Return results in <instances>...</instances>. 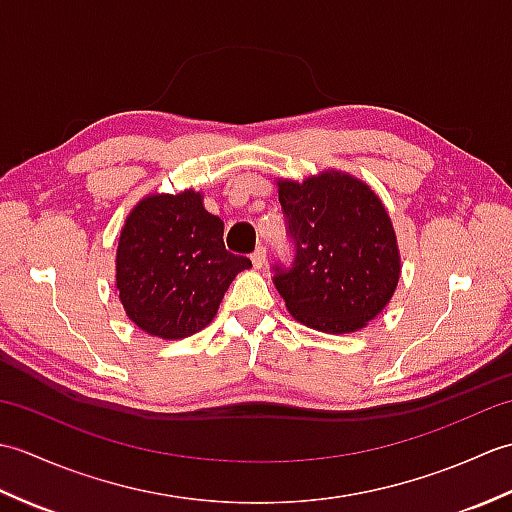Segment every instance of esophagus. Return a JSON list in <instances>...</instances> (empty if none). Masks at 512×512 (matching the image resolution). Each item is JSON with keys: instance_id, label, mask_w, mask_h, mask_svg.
I'll return each mask as SVG.
<instances>
[{"instance_id": "34e87169", "label": "esophagus", "mask_w": 512, "mask_h": 512, "mask_svg": "<svg viewBox=\"0 0 512 512\" xmlns=\"http://www.w3.org/2000/svg\"><path fill=\"white\" fill-rule=\"evenodd\" d=\"M250 259H253V266L255 268H262L266 264V248L264 246H257L255 253L250 255Z\"/></svg>"}]
</instances>
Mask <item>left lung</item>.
I'll use <instances>...</instances> for the list:
<instances>
[{"label":"left lung","instance_id":"left-lung-1","mask_svg":"<svg viewBox=\"0 0 512 512\" xmlns=\"http://www.w3.org/2000/svg\"><path fill=\"white\" fill-rule=\"evenodd\" d=\"M292 262L273 284L292 317L314 330H361L387 306L400 277L396 233L378 195L347 173L279 182Z\"/></svg>","mask_w":512,"mask_h":512}]
</instances>
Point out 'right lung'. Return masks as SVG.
Wrapping results in <instances>:
<instances>
[{"label":"right lung","mask_w":512,"mask_h":512,"mask_svg":"<svg viewBox=\"0 0 512 512\" xmlns=\"http://www.w3.org/2000/svg\"><path fill=\"white\" fill-rule=\"evenodd\" d=\"M250 266L228 253L224 222L200 193L149 195L118 239L116 288L140 330L173 341L209 325L235 275Z\"/></svg>","instance_id":"right-lung-1"}]
</instances>
